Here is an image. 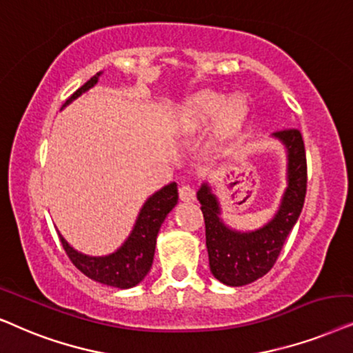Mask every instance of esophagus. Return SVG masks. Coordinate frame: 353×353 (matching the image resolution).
<instances>
[{
    "label": "esophagus",
    "mask_w": 353,
    "mask_h": 353,
    "mask_svg": "<svg viewBox=\"0 0 353 353\" xmlns=\"http://www.w3.org/2000/svg\"><path fill=\"white\" fill-rule=\"evenodd\" d=\"M179 196H181V200H184V201L195 200V189L190 184H182L179 187Z\"/></svg>",
    "instance_id": "1"
}]
</instances>
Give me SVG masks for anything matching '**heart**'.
<instances>
[{"label": "heart", "mask_w": 353, "mask_h": 353, "mask_svg": "<svg viewBox=\"0 0 353 353\" xmlns=\"http://www.w3.org/2000/svg\"><path fill=\"white\" fill-rule=\"evenodd\" d=\"M223 97L218 95V93H203L196 101V110H199L201 117H210L214 116L216 112L221 110L223 106ZM245 116V106H243V101L241 98H234L224 106L223 112H221V121L219 128L223 132H231L239 125V122L243 119Z\"/></svg>", "instance_id": "b5f03b06"}]
</instances>
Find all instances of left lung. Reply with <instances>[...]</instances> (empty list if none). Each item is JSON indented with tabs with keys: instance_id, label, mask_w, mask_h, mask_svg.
Here are the masks:
<instances>
[{
	"instance_id": "left-lung-1",
	"label": "left lung",
	"mask_w": 353,
	"mask_h": 353,
	"mask_svg": "<svg viewBox=\"0 0 353 353\" xmlns=\"http://www.w3.org/2000/svg\"><path fill=\"white\" fill-rule=\"evenodd\" d=\"M288 148L289 185L272 221L253 232H236L219 219V205L206 184L196 192L205 219L210 270L225 285L250 284L274 266L284 242L297 223L307 194V154L299 129L274 132Z\"/></svg>"
}]
</instances>
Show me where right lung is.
<instances>
[{"label":"right lung","mask_w":353,"mask_h":353,"mask_svg":"<svg viewBox=\"0 0 353 353\" xmlns=\"http://www.w3.org/2000/svg\"><path fill=\"white\" fill-rule=\"evenodd\" d=\"M100 74L101 72L93 75L90 81H87L79 90H75L65 100V105L95 85ZM176 203L177 185L176 182H171V184L163 187L161 190L150 196L147 203L143 205L142 211H140L134 231L128 241L124 242V245L119 250L108 256L83 255V253L74 250L64 241L63 236H59V241L63 243V248L68 253L69 260L74 263V266L90 279L119 289L134 288L147 276L150 268H152L158 231L161 228L164 218L176 206Z\"/></svg>","instance_id":"add662e5"}]
</instances>
